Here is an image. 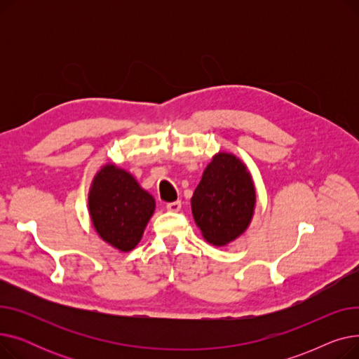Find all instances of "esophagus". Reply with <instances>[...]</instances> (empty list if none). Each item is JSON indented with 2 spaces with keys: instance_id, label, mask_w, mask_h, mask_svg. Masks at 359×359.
<instances>
[{
  "instance_id": "obj_1",
  "label": "esophagus",
  "mask_w": 359,
  "mask_h": 359,
  "mask_svg": "<svg viewBox=\"0 0 359 359\" xmlns=\"http://www.w3.org/2000/svg\"><path fill=\"white\" fill-rule=\"evenodd\" d=\"M165 208H167V211H170V212H179L180 208H182V202H180V201L170 202V203L165 205Z\"/></svg>"
}]
</instances>
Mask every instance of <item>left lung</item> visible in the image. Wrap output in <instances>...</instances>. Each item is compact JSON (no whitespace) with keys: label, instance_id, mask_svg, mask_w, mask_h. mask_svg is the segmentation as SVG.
I'll list each match as a JSON object with an SVG mask.
<instances>
[{"label":"left lung","instance_id":"obj_1","mask_svg":"<svg viewBox=\"0 0 359 359\" xmlns=\"http://www.w3.org/2000/svg\"><path fill=\"white\" fill-rule=\"evenodd\" d=\"M191 205L206 241L221 248L238 238L256 208L255 183L246 164L231 153L215 154L203 170Z\"/></svg>","mask_w":359,"mask_h":359}]
</instances>
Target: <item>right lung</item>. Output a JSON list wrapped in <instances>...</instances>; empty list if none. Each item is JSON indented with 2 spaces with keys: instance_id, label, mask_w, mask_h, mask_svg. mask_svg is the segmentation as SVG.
Instances as JSON below:
<instances>
[{
  "instance_id": "right-lung-1",
  "label": "right lung",
  "mask_w": 359,
  "mask_h": 359,
  "mask_svg": "<svg viewBox=\"0 0 359 359\" xmlns=\"http://www.w3.org/2000/svg\"><path fill=\"white\" fill-rule=\"evenodd\" d=\"M154 210L153 195L115 163L102 165L94 176L88 192V212L94 230L111 248L121 252L135 249Z\"/></svg>"
}]
</instances>
